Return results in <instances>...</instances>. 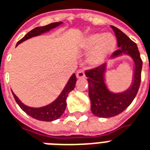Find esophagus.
<instances>
[{"instance_id":"1","label":"esophagus","mask_w":150,"mask_h":150,"mask_svg":"<svg viewBox=\"0 0 150 150\" xmlns=\"http://www.w3.org/2000/svg\"><path fill=\"white\" fill-rule=\"evenodd\" d=\"M76 76L78 79H83L85 77V73H84L83 70H79L76 73Z\"/></svg>"}]
</instances>
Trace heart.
<instances>
[{
	"instance_id": "b5f03b06",
	"label": "heart",
	"mask_w": 150,
	"mask_h": 150,
	"mask_svg": "<svg viewBox=\"0 0 150 150\" xmlns=\"http://www.w3.org/2000/svg\"><path fill=\"white\" fill-rule=\"evenodd\" d=\"M117 42L110 33H93L83 39L82 47L89 50L86 59L92 66L103 64L114 53Z\"/></svg>"
}]
</instances>
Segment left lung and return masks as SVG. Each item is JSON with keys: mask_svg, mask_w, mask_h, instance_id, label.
Segmentation results:
<instances>
[{"mask_svg": "<svg viewBox=\"0 0 150 150\" xmlns=\"http://www.w3.org/2000/svg\"><path fill=\"white\" fill-rule=\"evenodd\" d=\"M117 41V51L112 54L110 59L120 55H129L134 60V79L131 86L125 91L114 93L110 91L105 83L106 64L85 71L89 85V97L92 114L99 117H110L119 115L128 107L139 89L142 61L137 44L132 41L121 30L111 26Z\"/></svg>", "mask_w": 150, "mask_h": 150, "instance_id": "1", "label": "left lung"}]
</instances>
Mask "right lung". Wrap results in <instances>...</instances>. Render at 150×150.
I'll return each mask as SVG.
<instances>
[{
  "label": "right lung",
  "instance_id": "obj_1",
  "mask_svg": "<svg viewBox=\"0 0 150 150\" xmlns=\"http://www.w3.org/2000/svg\"><path fill=\"white\" fill-rule=\"evenodd\" d=\"M61 24H62V22H55V23H52V24L43 26V27L35 28L34 29L30 31L29 33H28L21 40H19L16 44V46L22 42L28 40V39L47 33L51 29L58 27L59 25ZM75 83H76V76H75V74H73L67 82V83L66 84L63 91L61 92L60 95H59V97L54 102L50 103L49 105L43 106V107H39V108L30 107V106L24 105V103H22L18 98L16 97V95L13 92V95L19 106L27 115L34 117L35 119H37V120L44 121V122H52V121L56 120L59 117H60L62 115L64 114V112L65 111L67 106V98L69 95L70 92L73 91V89L75 88Z\"/></svg>",
  "mask_w": 150,
  "mask_h": 150
}]
</instances>
